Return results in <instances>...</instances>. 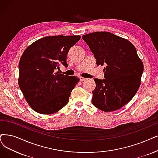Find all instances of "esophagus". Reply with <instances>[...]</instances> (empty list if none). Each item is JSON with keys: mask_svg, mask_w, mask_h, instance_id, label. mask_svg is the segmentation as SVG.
<instances>
[{"mask_svg": "<svg viewBox=\"0 0 158 158\" xmlns=\"http://www.w3.org/2000/svg\"><path fill=\"white\" fill-rule=\"evenodd\" d=\"M86 80L85 78H84V77H80V81H85Z\"/></svg>", "mask_w": 158, "mask_h": 158, "instance_id": "34e87169", "label": "esophagus"}]
</instances>
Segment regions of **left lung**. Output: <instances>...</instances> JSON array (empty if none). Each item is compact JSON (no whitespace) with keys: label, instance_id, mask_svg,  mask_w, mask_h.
<instances>
[{"label":"left lung","instance_id":"1","mask_svg":"<svg viewBox=\"0 0 158 158\" xmlns=\"http://www.w3.org/2000/svg\"><path fill=\"white\" fill-rule=\"evenodd\" d=\"M82 39L93 53L97 65H106L104 79H94L96 87L92 92V104L106 112L121 108L141 85L144 66L135 47L128 40L108 31L85 34Z\"/></svg>","mask_w":158,"mask_h":158}]
</instances>
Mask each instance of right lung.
Listing matches in <instances>:
<instances>
[{
    "label": "right lung",
    "instance_id": "1",
    "mask_svg": "<svg viewBox=\"0 0 158 158\" xmlns=\"http://www.w3.org/2000/svg\"><path fill=\"white\" fill-rule=\"evenodd\" d=\"M80 35H54L35 41L24 50L19 65L18 83L29 106L41 114H52L68 103L79 78L58 73L67 67L69 49Z\"/></svg>",
    "mask_w": 158,
    "mask_h": 158
}]
</instances>
